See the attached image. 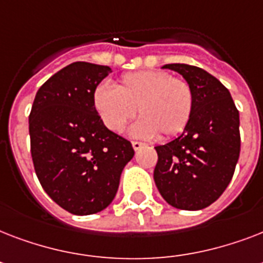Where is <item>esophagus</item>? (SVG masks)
Wrapping results in <instances>:
<instances>
[{
    "instance_id": "1",
    "label": "esophagus",
    "mask_w": 263,
    "mask_h": 263,
    "mask_svg": "<svg viewBox=\"0 0 263 263\" xmlns=\"http://www.w3.org/2000/svg\"><path fill=\"white\" fill-rule=\"evenodd\" d=\"M142 146H143V143H142V142H138V140H134V142H132V147H134V150H135V152H138V150H139Z\"/></svg>"
}]
</instances>
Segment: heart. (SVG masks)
<instances>
[{"label": "heart", "instance_id": "1", "mask_svg": "<svg viewBox=\"0 0 263 263\" xmlns=\"http://www.w3.org/2000/svg\"><path fill=\"white\" fill-rule=\"evenodd\" d=\"M92 103L110 131H121L138 111L140 119L132 127V135L169 139L183 131L191 119L194 91L185 79L148 69L125 73L115 88L98 86L92 92Z\"/></svg>", "mask_w": 263, "mask_h": 263}]
</instances>
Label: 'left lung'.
<instances>
[{
	"label": "left lung",
	"instance_id": "8db88e82",
	"mask_svg": "<svg viewBox=\"0 0 263 263\" xmlns=\"http://www.w3.org/2000/svg\"><path fill=\"white\" fill-rule=\"evenodd\" d=\"M162 68L191 84L194 110L181 135L156 147L154 181L171 206L200 210L216 202L232 180L240 154L239 110L228 88L202 68Z\"/></svg>",
	"mask_w": 263,
	"mask_h": 263
}]
</instances>
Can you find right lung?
Returning <instances> with one entry per match:
<instances>
[{"mask_svg":"<svg viewBox=\"0 0 263 263\" xmlns=\"http://www.w3.org/2000/svg\"><path fill=\"white\" fill-rule=\"evenodd\" d=\"M111 69L72 63L41 86L31 107V156L46 194L64 210L88 216L106 209L135 154L99 119L92 92Z\"/></svg>","mask_w":263,"mask_h":263,"instance_id":"1","label":"right lung"}]
</instances>
